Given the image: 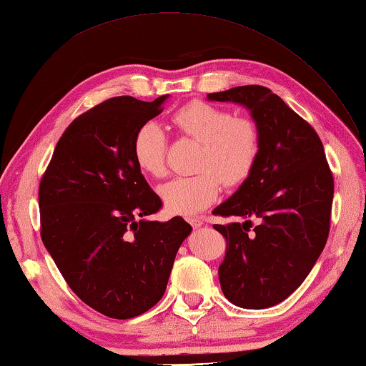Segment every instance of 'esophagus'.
<instances>
[{
    "label": "esophagus",
    "instance_id": "obj_1",
    "mask_svg": "<svg viewBox=\"0 0 366 366\" xmlns=\"http://www.w3.org/2000/svg\"><path fill=\"white\" fill-rule=\"evenodd\" d=\"M189 223L192 224V227L193 228H201V227H203V220H201L199 219V217H190V219H189Z\"/></svg>",
    "mask_w": 366,
    "mask_h": 366
}]
</instances>
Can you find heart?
<instances>
[{"label":"heart","instance_id":"heart-1","mask_svg":"<svg viewBox=\"0 0 366 366\" xmlns=\"http://www.w3.org/2000/svg\"><path fill=\"white\" fill-rule=\"evenodd\" d=\"M173 122L185 135L201 143L195 160L198 173L174 177L159 187L167 211L193 215L219 198L222 182L236 187L245 182L259 155V130L252 118L236 116L224 107L193 100L173 114ZM165 132L157 122L138 127L132 152L139 169L154 177L167 174Z\"/></svg>","mask_w":366,"mask_h":366}]
</instances>
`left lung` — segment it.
<instances>
[{
    "label": "left lung",
    "mask_w": 366,
    "mask_h": 366,
    "mask_svg": "<svg viewBox=\"0 0 366 366\" xmlns=\"http://www.w3.org/2000/svg\"><path fill=\"white\" fill-rule=\"evenodd\" d=\"M245 107L261 147L245 182L212 214L227 239L222 291L248 310L274 307L297 290L322 253L330 228L333 177L315 129L270 89L248 84L207 94Z\"/></svg>",
    "instance_id": "obj_1"
}]
</instances>
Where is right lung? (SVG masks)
<instances>
[{"mask_svg": "<svg viewBox=\"0 0 366 366\" xmlns=\"http://www.w3.org/2000/svg\"><path fill=\"white\" fill-rule=\"evenodd\" d=\"M168 99L113 97L71 122L39 185L41 237L79 297L114 320L152 308L165 294L182 217L151 220L162 207L132 152L135 132Z\"/></svg>", "mask_w": 366, "mask_h": 366, "instance_id": "1", "label": "right lung"}]
</instances>
